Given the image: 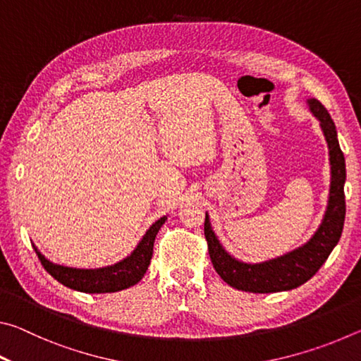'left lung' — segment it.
I'll return each mask as SVG.
<instances>
[{
	"mask_svg": "<svg viewBox=\"0 0 361 361\" xmlns=\"http://www.w3.org/2000/svg\"><path fill=\"white\" fill-rule=\"evenodd\" d=\"M307 105L310 113L320 122L329 149L331 185L325 216L315 234L304 245L274 259L252 264L235 259L226 252L212 229L209 213H205L204 232L212 264L218 276L232 288L250 293H277L298 288L315 276L341 239L345 219V159L338 142L336 126L326 108L315 99H309Z\"/></svg>",
	"mask_w": 361,
	"mask_h": 361,
	"instance_id": "8db88e82",
	"label": "left lung"
}]
</instances>
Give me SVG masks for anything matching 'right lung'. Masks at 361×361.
Returning <instances> with one entry per match:
<instances>
[{
    "label": "right lung",
    "instance_id": "add662e5",
    "mask_svg": "<svg viewBox=\"0 0 361 361\" xmlns=\"http://www.w3.org/2000/svg\"><path fill=\"white\" fill-rule=\"evenodd\" d=\"M166 219L167 216H162L156 223H152L151 228L143 235V239L140 240L135 250L127 258L106 267L78 269L60 266L49 261L46 256H42L36 247L33 248L46 271L57 282L68 286V288L82 293H114L129 288V286L138 283L143 279L152 258L154 239L161 226L166 223Z\"/></svg>",
    "mask_w": 361,
    "mask_h": 361
}]
</instances>
